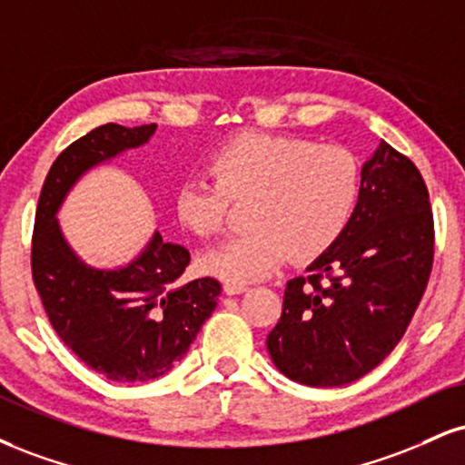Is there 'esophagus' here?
I'll return each instance as SVG.
<instances>
[{
    "instance_id": "esophagus-1",
    "label": "esophagus",
    "mask_w": 465,
    "mask_h": 465,
    "mask_svg": "<svg viewBox=\"0 0 465 465\" xmlns=\"http://www.w3.org/2000/svg\"><path fill=\"white\" fill-rule=\"evenodd\" d=\"M223 290H225V294H229V296H233V294H242V292H247V286H244V283H225V286H223Z\"/></svg>"
}]
</instances>
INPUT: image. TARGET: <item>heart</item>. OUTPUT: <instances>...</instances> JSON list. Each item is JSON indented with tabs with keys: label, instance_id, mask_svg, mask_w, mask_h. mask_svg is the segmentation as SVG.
<instances>
[{
	"label": "heart",
	"instance_id": "heart-1",
	"mask_svg": "<svg viewBox=\"0 0 465 465\" xmlns=\"http://www.w3.org/2000/svg\"><path fill=\"white\" fill-rule=\"evenodd\" d=\"M210 175L175 190L179 225L199 238L227 221L229 201H249L253 227L203 251V272L227 283H251L275 272L288 255L316 260L344 236L361 197V171L351 151L299 136L244 132L210 155Z\"/></svg>",
	"mask_w": 465,
	"mask_h": 465
}]
</instances>
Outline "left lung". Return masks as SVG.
<instances>
[{
	"instance_id": "8db88e82",
	"label": "left lung",
	"mask_w": 465,
	"mask_h": 465,
	"mask_svg": "<svg viewBox=\"0 0 465 465\" xmlns=\"http://www.w3.org/2000/svg\"><path fill=\"white\" fill-rule=\"evenodd\" d=\"M430 266L429 190L416 164L381 141L361 166L346 233L307 266L310 275L288 282L282 318L266 338L277 371L312 388L371 372L411 322Z\"/></svg>"
}]
</instances>
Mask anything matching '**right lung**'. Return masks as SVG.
Returning a JSON list of instances; mask_svg holds the SVG:
<instances>
[{
    "label": "right lung",
    "instance_id": "right-lung-1",
    "mask_svg": "<svg viewBox=\"0 0 465 465\" xmlns=\"http://www.w3.org/2000/svg\"><path fill=\"white\" fill-rule=\"evenodd\" d=\"M158 125L105 123L69 144L45 177L38 199L32 277L58 338L110 381L158 379L188 353L214 312L221 283H183L190 253L153 232L132 262L99 268L84 262L58 223L66 194L94 166L147 144Z\"/></svg>",
    "mask_w": 465,
    "mask_h": 465
}]
</instances>
